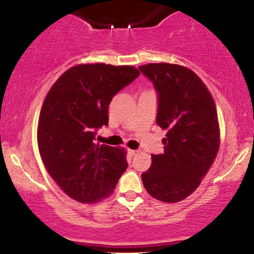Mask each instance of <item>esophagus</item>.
Returning <instances> with one entry per match:
<instances>
[{
	"mask_svg": "<svg viewBox=\"0 0 254 254\" xmlns=\"http://www.w3.org/2000/svg\"><path fill=\"white\" fill-rule=\"evenodd\" d=\"M137 150H131V149H128V154H129V156H135L137 154Z\"/></svg>",
	"mask_w": 254,
	"mask_h": 254,
	"instance_id": "1",
	"label": "esophagus"
}]
</instances>
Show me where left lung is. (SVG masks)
<instances>
[{
	"label": "left lung",
	"mask_w": 254,
	"mask_h": 254,
	"mask_svg": "<svg viewBox=\"0 0 254 254\" xmlns=\"http://www.w3.org/2000/svg\"><path fill=\"white\" fill-rule=\"evenodd\" d=\"M138 69L154 84L156 123L166 130L164 152L151 156L142 182L155 199L178 202L199 187L216 157V107L207 86L190 69L171 64H149Z\"/></svg>",
	"instance_id": "left-lung-1"
}]
</instances>
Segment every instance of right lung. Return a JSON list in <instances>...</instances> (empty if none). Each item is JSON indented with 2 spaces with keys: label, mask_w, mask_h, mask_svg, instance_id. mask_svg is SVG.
I'll list each match as a JSON object with an SVG mask.
<instances>
[{
  "label": "right lung",
  "mask_w": 254,
  "mask_h": 254,
  "mask_svg": "<svg viewBox=\"0 0 254 254\" xmlns=\"http://www.w3.org/2000/svg\"><path fill=\"white\" fill-rule=\"evenodd\" d=\"M138 75L131 65L78 64L48 91L38 123V148L48 173L71 199L99 202L126 171L125 149L99 145L95 136L109 124L111 100Z\"/></svg>",
  "instance_id": "add662e5"
}]
</instances>
